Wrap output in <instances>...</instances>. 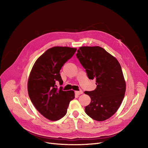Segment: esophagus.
<instances>
[{"label":"esophagus","mask_w":148,"mask_h":148,"mask_svg":"<svg viewBox=\"0 0 148 148\" xmlns=\"http://www.w3.org/2000/svg\"><path fill=\"white\" fill-rule=\"evenodd\" d=\"M83 91L82 90H80V91H75V95H81V94H83Z\"/></svg>","instance_id":"esophagus-1"}]
</instances>
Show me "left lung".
<instances>
[{
	"label": "left lung",
	"mask_w": 148,
	"mask_h": 148,
	"mask_svg": "<svg viewBox=\"0 0 148 148\" xmlns=\"http://www.w3.org/2000/svg\"><path fill=\"white\" fill-rule=\"evenodd\" d=\"M76 56L88 78L96 80V89L84 92L91 99L85 112L97 121L107 120L117 112L125 96L126 83L119 62L99 46L80 47Z\"/></svg>",
	"instance_id": "8db88e82"
}]
</instances>
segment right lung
<instances>
[{"instance_id":"right-lung-1","label":"right lung","mask_w":148,"mask_h":148,"mask_svg":"<svg viewBox=\"0 0 148 148\" xmlns=\"http://www.w3.org/2000/svg\"><path fill=\"white\" fill-rule=\"evenodd\" d=\"M76 50L68 47H53L37 59L31 69L27 82L29 98L36 110L50 121L63 118L75 97L74 90L58 89L56 82L63 83L60 70Z\"/></svg>"}]
</instances>
